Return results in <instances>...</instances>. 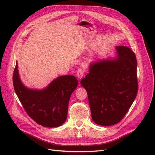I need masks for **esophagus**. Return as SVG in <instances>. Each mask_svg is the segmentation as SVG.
Instances as JSON below:
<instances>
[{
  "instance_id": "esophagus-1",
  "label": "esophagus",
  "mask_w": 155,
  "mask_h": 155,
  "mask_svg": "<svg viewBox=\"0 0 155 155\" xmlns=\"http://www.w3.org/2000/svg\"><path fill=\"white\" fill-rule=\"evenodd\" d=\"M84 74V69L82 68H78V71H77V77L79 78V79H81V78H82L83 77Z\"/></svg>"
}]
</instances>
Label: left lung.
<instances>
[{"instance_id": "left-lung-1", "label": "left lung", "mask_w": 155, "mask_h": 155, "mask_svg": "<svg viewBox=\"0 0 155 155\" xmlns=\"http://www.w3.org/2000/svg\"><path fill=\"white\" fill-rule=\"evenodd\" d=\"M117 57L91 64L81 81L86 89L93 121L110 126L123 119L138 92L135 54L125 46L116 47Z\"/></svg>"}]
</instances>
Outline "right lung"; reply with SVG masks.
I'll return each instance as SVG.
<instances>
[{"label":"right lung","instance_id":"add662e5","mask_svg":"<svg viewBox=\"0 0 155 155\" xmlns=\"http://www.w3.org/2000/svg\"><path fill=\"white\" fill-rule=\"evenodd\" d=\"M12 81L23 108L36 123L49 128L57 127L64 123L70 97L78 85L74 76L59 77L43 90L29 89L20 79L16 62Z\"/></svg>","mask_w":155,"mask_h":155}]
</instances>
